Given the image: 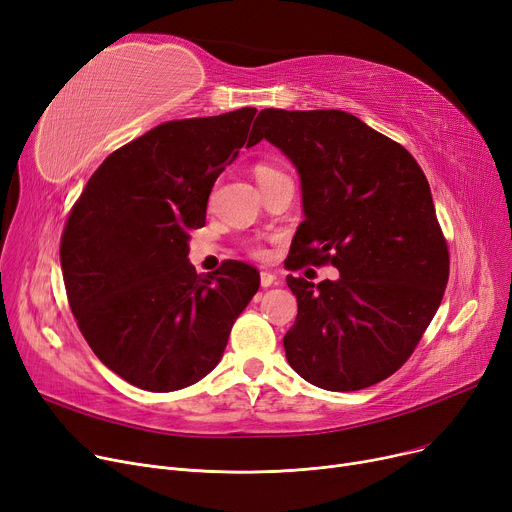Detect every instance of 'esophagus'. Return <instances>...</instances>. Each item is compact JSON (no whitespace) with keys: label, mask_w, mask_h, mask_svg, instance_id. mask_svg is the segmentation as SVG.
I'll list each match as a JSON object with an SVG mask.
<instances>
[{"label":"esophagus","mask_w":512,"mask_h":512,"mask_svg":"<svg viewBox=\"0 0 512 512\" xmlns=\"http://www.w3.org/2000/svg\"><path fill=\"white\" fill-rule=\"evenodd\" d=\"M259 278H261V286L263 288H270L272 284H276V276L272 272H261Z\"/></svg>","instance_id":"1"}]
</instances>
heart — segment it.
Listing matches in <instances>:
<instances>
[{"label": "heart", "instance_id": "1", "mask_svg": "<svg viewBox=\"0 0 512 512\" xmlns=\"http://www.w3.org/2000/svg\"><path fill=\"white\" fill-rule=\"evenodd\" d=\"M274 172H278V170H274V168H270V166H257V170H255V176H257V182L259 180H263L265 176H270V174H274ZM257 255H261V251H255Z\"/></svg>", "mask_w": 512, "mask_h": 512}]
</instances>
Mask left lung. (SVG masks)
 <instances>
[{"label": "left lung", "mask_w": 512, "mask_h": 512, "mask_svg": "<svg viewBox=\"0 0 512 512\" xmlns=\"http://www.w3.org/2000/svg\"><path fill=\"white\" fill-rule=\"evenodd\" d=\"M278 147L301 178L305 222L288 270L332 263L336 280L286 276L299 303L284 336L309 384L353 392L402 367L448 282V247L413 155L340 110H261L249 143Z\"/></svg>", "instance_id": "1"}]
</instances>
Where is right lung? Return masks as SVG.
Masks as SVG:
<instances>
[{"instance_id": "add662e5", "label": "right lung", "mask_w": 512, "mask_h": 512, "mask_svg": "<svg viewBox=\"0 0 512 512\" xmlns=\"http://www.w3.org/2000/svg\"><path fill=\"white\" fill-rule=\"evenodd\" d=\"M255 114L155 126L107 157L72 207L60 247L70 309L99 361L141 390L203 380L259 290L247 263L197 276L188 261V230L205 226L213 182Z\"/></svg>"}]
</instances>
